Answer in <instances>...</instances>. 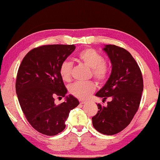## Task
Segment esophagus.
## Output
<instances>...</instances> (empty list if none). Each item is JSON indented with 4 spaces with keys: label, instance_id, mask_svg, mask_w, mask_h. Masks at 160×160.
Instances as JSON below:
<instances>
[{
    "label": "esophagus",
    "instance_id": "obj_1",
    "mask_svg": "<svg viewBox=\"0 0 160 160\" xmlns=\"http://www.w3.org/2000/svg\"><path fill=\"white\" fill-rule=\"evenodd\" d=\"M79 101H80L81 104H84V103H86V102H87L86 100H80Z\"/></svg>",
    "mask_w": 160,
    "mask_h": 160
}]
</instances>
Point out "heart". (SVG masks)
Here are the masks:
<instances>
[{
	"label": "heart",
	"mask_w": 160,
	"mask_h": 160,
	"mask_svg": "<svg viewBox=\"0 0 160 160\" xmlns=\"http://www.w3.org/2000/svg\"><path fill=\"white\" fill-rule=\"evenodd\" d=\"M78 60L86 66L90 68L92 75L98 82H104L108 78L110 66L103 58L95 49H86L82 50L78 54ZM72 64L68 60H65L61 63L60 74L65 82H69L71 80ZM96 89V84L93 82H76L70 87V92L74 97L79 99H87Z\"/></svg>",
	"instance_id": "heart-1"
}]
</instances>
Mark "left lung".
Masks as SVG:
<instances>
[{"label": "left lung", "instance_id": "1", "mask_svg": "<svg viewBox=\"0 0 160 160\" xmlns=\"http://www.w3.org/2000/svg\"><path fill=\"white\" fill-rule=\"evenodd\" d=\"M103 50L110 59L112 70L108 80L96 96L106 100V106L98 103L97 114L92 118L96 130L112 135L121 132L130 123L138 110L143 81L141 69L131 54L115 45H106Z\"/></svg>", "mask_w": 160, "mask_h": 160}]
</instances>
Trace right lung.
Here are the masks:
<instances>
[{"instance_id": "obj_1", "label": "right lung", "mask_w": 160, "mask_h": 160, "mask_svg": "<svg viewBox=\"0 0 160 160\" xmlns=\"http://www.w3.org/2000/svg\"><path fill=\"white\" fill-rule=\"evenodd\" d=\"M76 49L73 45H43L34 48L22 61L16 80V92L26 119L41 134L52 136L65 128L69 112L79 104L73 95L54 103L55 97L67 93L60 74L61 63Z\"/></svg>"}]
</instances>
